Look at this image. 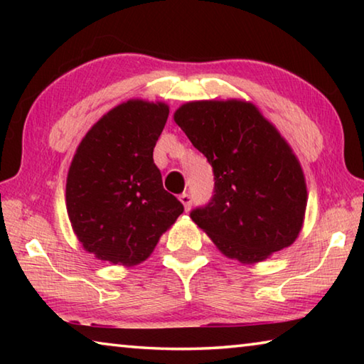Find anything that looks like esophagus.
<instances>
[{"label":"esophagus","instance_id":"esophagus-1","mask_svg":"<svg viewBox=\"0 0 364 364\" xmlns=\"http://www.w3.org/2000/svg\"><path fill=\"white\" fill-rule=\"evenodd\" d=\"M180 202L184 205V210L188 212L189 208H191V204H193V197H191L189 193H183V194L180 196Z\"/></svg>","mask_w":364,"mask_h":364}]
</instances>
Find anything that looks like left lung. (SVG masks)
Masks as SVG:
<instances>
[{"instance_id": "8db88e82", "label": "left lung", "mask_w": 364, "mask_h": 364, "mask_svg": "<svg viewBox=\"0 0 364 364\" xmlns=\"http://www.w3.org/2000/svg\"><path fill=\"white\" fill-rule=\"evenodd\" d=\"M173 119L213 168V196L191 212L194 223L242 263L289 247L304 225L306 184L279 132L237 100L186 102Z\"/></svg>"}]
</instances>
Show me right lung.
<instances>
[{
    "instance_id": "add662e5",
    "label": "right lung",
    "mask_w": 364,
    "mask_h": 364,
    "mask_svg": "<svg viewBox=\"0 0 364 364\" xmlns=\"http://www.w3.org/2000/svg\"><path fill=\"white\" fill-rule=\"evenodd\" d=\"M168 112L164 102H123L95 123L73 156L67 213L83 249L100 260L144 262L184 210L152 159Z\"/></svg>"
}]
</instances>
